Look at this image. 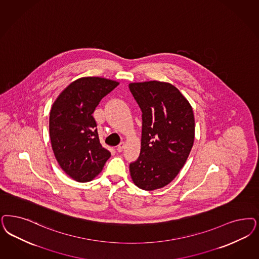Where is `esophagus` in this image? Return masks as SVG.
I'll use <instances>...</instances> for the list:
<instances>
[{"instance_id": "obj_1", "label": "esophagus", "mask_w": 259, "mask_h": 259, "mask_svg": "<svg viewBox=\"0 0 259 259\" xmlns=\"http://www.w3.org/2000/svg\"><path fill=\"white\" fill-rule=\"evenodd\" d=\"M124 147L125 143L122 142V143H120L118 144V146L116 147V150H117V152H122V150L124 149Z\"/></svg>"}]
</instances>
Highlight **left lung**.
Segmentation results:
<instances>
[{"label": "left lung", "mask_w": 259, "mask_h": 259, "mask_svg": "<svg viewBox=\"0 0 259 259\" xmlns=\"http://www.w3.org/2000/svg\"><path fill=\"white\" fill-rule=\"evenodd\" d=\"M129 89L143 112L142 147L130 163L131 178L144 190L163 188L178 175L193 146L192 107L170 83H130Z\"/></svg>", "instance_id": "obj_1"}]
</instances>
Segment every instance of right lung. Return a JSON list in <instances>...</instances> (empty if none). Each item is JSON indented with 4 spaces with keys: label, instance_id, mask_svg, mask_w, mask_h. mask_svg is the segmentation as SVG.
<instances>
[{
    "label": "right lung",
    "instance_id": "obj_1",
    "mask_svg": "<svg viewBox=\"0 0 259 259\" xmlns=\"http://www.w3.org/2000/svg\"><path fill=\"white\" fill-rule=\"evenodd\" d=\"M117 85L102 77H81L63 90L52 106L49 126L54 156L64 172L77 182L97 177L111 157L99 143L93 113Z\"/></svg>",
    "mask_w": 259,
    "mask_h": 259
}]
</instances>
